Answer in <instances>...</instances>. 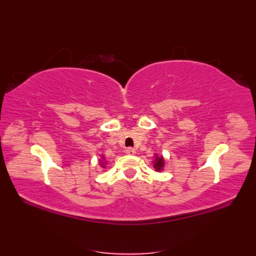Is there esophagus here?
<instances>
[{"label": "esophagus", "mask_w": 256, "mask_h": 256, "mask_svg": "<svg viewBox=\"0 0 256 256\" xmlns=\"http://www.w3.org/2000/svg\"><path fill=\"white\" fill-rule=\"evenodd\" d=\"M126 154H136V150L132 148V147H128L126 150Z\"/></svg>", "instance_id": "34e87169"}]
</instances>
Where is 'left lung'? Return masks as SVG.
<instances>
[{"instance_id":"1","label":"left lung","mask_w":256,"mask_h":256,"mask_svg":"<svg viewBox=\"0 0 256 256\" xmlns=\"http://www.w3.org/2000/svg\"><path fill=\"white\" fill-rule=\"evenodd\" d=\"M164 160L162 157H158L156 154V159H154V168H156V171L160 172L162 168H164Z\"/></svg>"}]
</instances>
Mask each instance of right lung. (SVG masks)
I'll list each match as a JSON object with an SVG mask.
<instances>
[{
	"label": "right lung",
	"mask_w": 256,
	"mask_h": 256,
	"mask_svg": "<svg viewBox=\"0 0 256 256\" xmlns=\"http://www.w3.org/2000/svg\"><path fill=\"white\" fill-rule=\"evenodd\" d=\"M102 166H104V162H102Z\"/></svg>",
	"instance_id": "1"
}]
</instances>
